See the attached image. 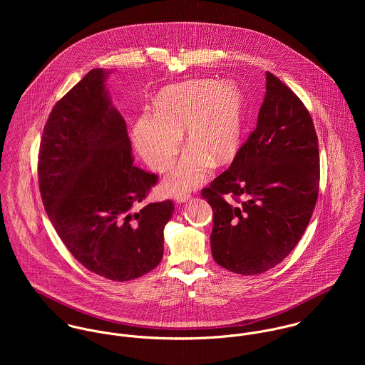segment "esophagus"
<instances>
[{
	"mask_svg": "<svg viewBox=\"0 0 365 365\" xmlns=\"http://www.w3.org/2000/svg\"><path fill=\"white\" fill-rule=\"evenodd\" d=\"M174 200H175V202H178V204H184V202H187V201L191 200V194L187 192V191H178V192L174 195Z\"/></svg>",
	"mask_w": 365,
	"mask_h": 365,
	"instance_id": "obj_1",
	"label": "esophagus"
}]
</instances>
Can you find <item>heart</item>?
<instances>
[{
    "mask_svg": "<svg viewBox=\"0 0 365 365\" xmlns=\"http://www.w3.org/2000/svg\"><path fill=\"white\" fill-rule=\"evenodd\" d=\"M243 116L245 98L233 83L185 81L160 91L155 115L136 122L133 142L148 165L163 173L173 165L185 129L191 146L164 180V188L177 192L200 185L208 177L212 158L225 163L236 155Z\"/></svg>",
    "mask_w": 365,
    "mask_h": 365,
    "instance_id": "heart-1",
    "label": "heart"
}]
</instances>
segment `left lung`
<instances>
[{
    "instance_id": "left-lung-1",
    "label": "left lung",
    "mask_w": 365,
    "mask_h": 365,
    "mask_svg": "<svg viewBox=\"0 0 365 365\" xmlns=\"http://www.w3.org/2000/svg\"><path fill=\"white\" fill-rule=\"evenodd\" d=\"M265 76L256 129L230 167L202 190L213 210V260L243 275L265 272L294 250L319 192L311 113L278 77Z\"/></svg>"
}]
</instances>
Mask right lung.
Returning <instances> with one entry per match:
<instances>
[{
  "mask_svg": "<svg viewBox=\"0 0 365 365\" xmlns=\"http://www.w3.org/2000/svg\"><path fill=\"white\" fill-rule=\"evenodd\" d=\"M108 73L91 70L53 106L38 175L43 207L68 252L101 277L129 281L163 259L174 204L138 209L157 175L133 165L125 119L105 88Z\"/></svg>",
  "mask_w": 365,
  "mask_h": 365,
  "instance_id": "right-lung-1",
  "label": "right lung"
}]
</instances>
